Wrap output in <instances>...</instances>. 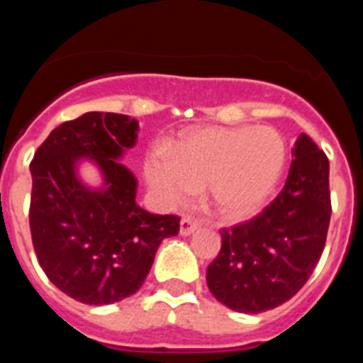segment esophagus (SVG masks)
<instances>
[{"label": "esophagus", "instance_id": "obj_1", "mask_svg": "<svg viewBox=\"0 0 363 363\" xmlns=\"http://www.w3.org/2000/svg\"><path fill=\"white\" fill-rule=\"evenodd\" d=\"M198 227L200 225L194 220H191V218H182V221H179V234L182 236H191Z\"/></svg>", "mask_w": 363, "mask_h": 363}]
</instances>
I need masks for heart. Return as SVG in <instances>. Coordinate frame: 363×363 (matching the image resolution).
Listing matches in <instances>:
<instances>
[{
    "instance_id": "obj_1",
    "label": "heart",
    "mask_w": 363,
    "mask_h": 363,
    "mask_svg": "<svg viewBox=\"0 0 363 363\" xmlns=\"http://www.w3.org/2000/svg\"><path fill=\"white\" fill-rule=\"evenodd\" d=\"M284 167L285 143L278 130L200 125L179 134L171 150L154 149L145 176L160 203L191 201L205 185L218 216L240 221L259 213Z\"/></svg>"
}]
</instances>
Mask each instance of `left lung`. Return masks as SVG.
I'll return each instance as SVG.
<instances>
[{
    "label": "left lung",
    "instance_id": "left-lung-1",
    "mask_svg": "<svg viewBox=\"0 0 363 363\" xmlns=\"http://www.w3.org/2000/svg\"><path fill=\"white\" fill-rule=\"evenodd\" d=\"M285 185L252 220L221 229L207 285L223 306L264 313L303 287L323 252L331 220L329 160L307 134L293 147Z\"/></svg>",
    "mask_w": 363,
    "mask_h": 363
}]
</instances>
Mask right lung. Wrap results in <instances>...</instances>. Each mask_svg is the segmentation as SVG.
Here are the masks:
<instances>
[{"instance_id": "add662e5", "label": "right lung", "mask_w": 363, "mask_h": 363, "mask_svg": "<svg viewBox=\"0 0 363 363\" xmlns=\"http://www.w3.org/2000/svg\"><path fill=\"white\" fill-rule=\"evenodd\" d=\"M138 121L86 112L62 123L30 162V234L47 278L74 300L107 306L136 293L162 240L179 233L174 214H150L136 203V178L120 160L134 147ZM91 157L104 189L85 188L77 160Z\"/></svg>"}]
</instances>
